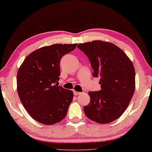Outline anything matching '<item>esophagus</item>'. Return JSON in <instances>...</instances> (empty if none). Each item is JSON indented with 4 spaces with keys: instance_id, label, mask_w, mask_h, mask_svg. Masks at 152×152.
Segmentation results:
<instances>
[{
    "instance_id": "34e87169",
    "label": "esophagus",
    "mask_w": 152,
    "mask_h": 152,
    "mask_svg": "<svg viewBox=\"0 0 152 152\" xmlns=\"http://www.w3.org/2000/svg\"><path fill=\"white\" fill-rule=\"evenodd\" d=\"M73 94H74V95H75V96H77V95H79V94H80L81 93H80V92H79V91H73Z\"/></svg>"
}]
</instances>
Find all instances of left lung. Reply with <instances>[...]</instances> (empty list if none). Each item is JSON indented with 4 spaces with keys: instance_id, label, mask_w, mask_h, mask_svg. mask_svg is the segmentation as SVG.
Masks as SVG:
<instances>
[{
    "instance_id": "obj_1",
    "label": "left lung",
    "mask_w": 152,
    "mask_h": 152,
    "mask_svg": "<svg viewBox=\"0 0 152 152\" xmlns=\"http://www.w3.org/2000/svg\"><path fill=\"white\" fill-rule=\"evenodd\" d=\"M77 48L88 56L92 75L99 77L101 89L89 91L90 102L84 106L86 116L106 124L123 114L135 91V72L126 54L110 42L95 40L79 44Z\"/></svg>"
}]
</instances>
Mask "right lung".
Here are the masks:
<instances>
[{
    "label": "right lung",
    "instance_id": "1",
    "mask_svg": "<svg viewBox=\"0 0 152 152\" xmlns=\"http://www.w3.org/2000/svg\"><path fill=\"white\" fill-rule=\"evenodd\" d=\"M77 44H53L29 54L17 75V92L34 120L53 125L65 117L73 98L71 90L58 86L60 61Z\"/></svg>",
    "mask_w": 152,
    "mask_h": 152
}]
</instances>
